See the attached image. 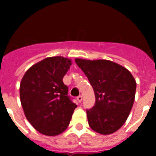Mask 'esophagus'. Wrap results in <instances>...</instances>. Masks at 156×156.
I'll return each instance as SVG.
<instances>
[{
	"label": "esophagus",
	"instance_id": "34e87169",
	"mask_svg": "<svg viewBox=\"0 0 156 156\" xmlns=\"http://www.w3.org/2000/svg\"><path fill=\"white\" fill-rule=\"evenodd\" d=\"M77 100H78V102L81 103L83 101V96H82V95H79V96H78V98H77Z\"/></svg>",
	"mask_w": 156,
	"mask_h": 156
}]
</instances>
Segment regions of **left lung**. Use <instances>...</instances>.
<instances>
[{
    "label": "left lung",
    "instance_id": "8db88e82",
    "mask_svg": "<svg viewBox=\"0 0 156 156\" xmlns=\"http://www.w3.org/2000/svg\"><path fill=\"white\" fill-rule=\"evenodd\" d=\"M75 62L95 92V106L87 111L89 126L103 135L115 133L125 124L132 109L135 79L127 69L108 60L76 58Z\"/></svg>",
    "mask_w": 156,
    "mask_h": 156
}]
</instances>
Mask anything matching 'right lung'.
<instances>
[{"mask_svg": "<svg viewBox=\"0 0 156 156\" xmlns=\"http://www.w3.org/2000/svg\"><path fill=\"white\" fill-rule=\"evenodd\" d=\"M71 65L70 59L63 56L47 57L30 67L22 78L19 92L24 114L44 135L63 133L77 108L62 81Z\"/></svg>", "mask_w": 156, "mask_h": 156, "instance_id": "right-lung-1", "label": "right lung"}]
</instances>
